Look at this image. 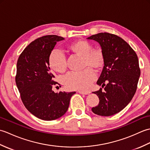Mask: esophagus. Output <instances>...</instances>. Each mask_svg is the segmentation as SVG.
<instances>
[{"instance_id": "obj_1", "label": "esophagus", "mask_w": 150, "mask_h": 150, "mask_svg": "<svg viewBox=\"0 0 150 150\" xmlns=\"http://www.w3.org/2000/svg\"><path fill=\"white\" fill-rule=\"evenodd\" d=\"M78 93H79L80 94H82V95H88L90 93V92L89 91H79Z\"/></svg>"}]
</instances>
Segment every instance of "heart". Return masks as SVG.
<instances>
[{
    "mask_svg": "<svg viewBox=\"0 0 150 150\" xmlns=\"http://www.w3.org/2000/svg\"><path fill=\"white\" fill-rule=\"evenodd\" d=\"M69 52L82 57L83 68L81 72H71L64 79V83L69 90L87 91L95 79L93 71H99L105 64V55L100 47L93 48L91 43L85 40H77L67 46ZM49 64L54 71L64 73L66 69L65 57L59 51H53L49 55Z\"/></svg>",
    "mask_w": 150,
    "mask_h": 150,
    "instance_id": "b5f03b06",
    "label": "heart"
}]
</instances>
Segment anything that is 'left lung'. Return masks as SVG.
I'll return each mask as SVG.
<instances>
[{
    "mask_svg": "<svg viewBox=\"0 0 150 150\" xmlns=\"http://www.w3.org/2000/svg\"><path fill=\"white\" fill-rule=\"evenodd\" d=\"M87 39L99 43L105 55L104 68L97 82L104 91L100 88L93 92L99 98V103L91 110L98 115H113L122 110L135 93L141 75L137 55L116 35L99 33Z\"/></svg>",
    "mask_w": 150,
    "mask_h": 150,
    "instance_id": "1",
    "label": "left lung"
}]
</instances>
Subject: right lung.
<instances>
[{
	"mask_svg": "<svg viewBox=\"0 0 150 150\" xmlns=\"http://www.w3.org/2000/svg\"><path fill=\"white\" fill-rule=\"evenodd\" d=\"M64 39L53 35L38 38L23 50L17 60L15 82L21 100L31 114L44 120L64 115L75 93L52 90L57 82L50 71L49 55L57 42Z\"/></svg>",
	"mask_w": 150,
	"mask_h": 150,
	"instance_id": "right-lung-1",
	"label": "right lung"
}]
</instances>
